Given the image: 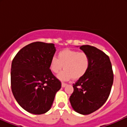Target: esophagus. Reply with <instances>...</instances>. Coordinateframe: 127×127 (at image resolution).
I'll use <instances>...</instances> for the list:
<instances>
[{
	"label": "esophagus",
	"mask_w": 127,
	"mask_h": 127,
	"mask_svg": "<svg viewBox=\"0 0 127 127\" xmlns=\"http://www.w3.org/2000/svg\"><path fill=\"white\" fill-rule=\"evenodd\" d=\"M66 85H67V84H65V83H63V82H62V84H61V87H65L66 86Z\"/></svg>",
	"instance_id": "esophagus-1"
}]
</instances>
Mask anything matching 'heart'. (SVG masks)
I'll list each match as a JSON object with an SVG mask.
<instances>
[{"instance_id":"b5f03b06","label":"heart","mask_w":127,"mask_h":127,"mask_svg":"<svg viewBox=\"0 0 127 127\" xmlns=\"http://www.w3.org/2000/svg\"><path fill=\"white\" fill-rule=\"evenodd\" d=\"M90 64V58L86 53L67 48L59 52L58 59L56 57L51 59L50 69L57 74L64 66V69L57 76L60 80H79L87 73Z\"/></svg>"}]
</instances>
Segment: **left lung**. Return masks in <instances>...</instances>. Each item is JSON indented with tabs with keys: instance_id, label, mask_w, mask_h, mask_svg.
<instances>
[{
	"instance_id": "left-lung-1",
	"label": "left lung",
	"mask_w": 127,
	"mask_h": 127,
	"mask_svg": "<svg viewBox=\"0 0 127 127\" xmlns=\"http://www.w3.org/2000/svg\"><path fill=\"white\" fill-rule=\"evenodd\" d=\"M80 49L90 58V64L86 74L73 84L69 98L73 109L88 115L100 108L107 101L113 84L114 74L109 56L96 47L82 45Z\"/></svg>"
}]
</instances>
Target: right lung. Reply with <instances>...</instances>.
Listing matches in <instances>:
<instances>
[{"mask_svg": "<svg viewBox=\"0 0 127 127\" xmlns=\"http://www.w3.org/2000/svg\"><path fill=\"white\" fill-rule=\"evenodd\" d=\"M56 48L53 43L36 42L21 48L13 58L11 87L18 103L33 114L50 109L61 83L50 69Z\"/></svg>", "mask_w": 127, "mask_h": 127, "instance_id": "1", "label": "right lung"}]
</instances>
